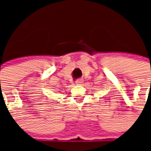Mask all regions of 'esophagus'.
<instances>
[{
	"mask_svg": "<svg viewBox=\"0 0 151 151\" xmlns=\"http://www.w3.org/2000/svg\"><path fill=\"white\" fill-rule=\"evenodd\" d=\"M81 83H82V80L81 79H78V80L76 81V84H81Z\"/></svg>",
	"mask_w": 151,
	"mask_h": 151,
	"instance_id": "obj_1",
	"label": "esophagus"
}]
</instances>
